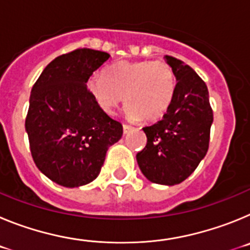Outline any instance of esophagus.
<instances>
[{
    "mask_svg": "<svg viewBox=\"0 0 250 250\" xmlns=\"http://www.w3.org/2000/svg\"><path fill=\"white\" fill-rule=\"evenodd\" d=\"M132 129H134V126H131V125H127V124H124V134H129Z\"/></svg>",
    "mask_w": 250,
    "mask_h": 250,
    "instance_id": "esophagus-1",
    "label": "esophagus"
}]
</instances>
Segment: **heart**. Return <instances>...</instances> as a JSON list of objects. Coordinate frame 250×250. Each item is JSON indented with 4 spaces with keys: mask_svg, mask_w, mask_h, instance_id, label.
I'll return each instance as SVG.
<instances>
[{
    "mask_svg": "<svg viewBox=\"0 0 250 250\" xmlns=\"http://www.w3.org/2000/svg\"><path fill=\"white\" fill-rule=\"evenodd\" d=\"M87 89L106 114H112L124 96L127 118L151 123L169 110L176 77L165 61H121L107 68L105 76L92 75Z\"/></svg>",
    "mask_w": 250,
    "mask_h": 250,
    "instance_id": "b5f03b06",
    "label": "heart"
}]
</instances>
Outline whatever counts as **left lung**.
I'll list each match as a JSON object with an SVG mask.
<instances>
[{
	"label": "left lung",
	"instance_id": "left-lung-1",
	"mask_svg": "<svg viewBox=\"0 0 250 250\" xmlns=\"http://www.w3.org/2000/svg\"><path fill=\"white\" fill-rule=\"evenodd\" d=\"M165 59L178 81L174 100L161 120L143 127L147 143L136 160L147 180L175 185L190 176L207 155L213 110L199 75L175 57Z\"/></svg>",
	"mask_w": 250,
	"mask_h": 250
}]
</instances>
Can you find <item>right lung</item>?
<instances>
[{
    "label": "right lung",
    "mask_w": 250,
    "mask_h": 250,
    "mask_svg": "<svg viewBox=\"0 0 250 250\" xmlns=\"http://www.w3.org/2000/svg\"><path fill=\"white\" fill-rule=\"evenodd\" d=\"M110 55L77 48L52 60L35 83L25 127L35 164L66 188L98 178L106 151L123 136V125L100 109L87 81Z\"/></svg>",
    "instance_id": "obj_1"
}]
</instances>
